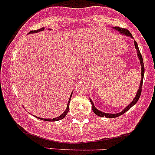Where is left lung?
Returning <instances> with one entry per match:
<instances>
[{
	"label": "left lung",
	"mask_w": 155,
	"mask_h": 155,
	"mask_svg": "<svg viewBox=\"0 0 155 155\" xmlns=\"http://www.w3.org/2000/svg\"><path fill=\"white\" fill-rule=\"evenodd\" d=\"M114 29H116L117 31H119L123 35H125V36H130V37H131L132 39H134L133 36H132L131 33L129 32V30H126L125 28H119V27H114ZM134 45H135V48H136L137 51V55H138V57H139V60H140V65H141V81H140V87H139V89H138V91H137V95L136 96H135V98H134L133 101H131L130 103V104L127 105V107L125 108V109L123 110L122 111V112L120 113H104V112H101V111L98 110V109H97L96 107H95V106H94V104L93 102L91 99L90 100V102L91 104H92V111H93L94 113H95V114L97 115V116H101V117H106V118H116V117H119V116H121V115H122L123 113H125L127 112V110H128L129 109H130V107H132L134 106V105L135 104L137 103V101L139 100V98H140V95H141V92H142V86H143V77H144V71H145V68H144V64H143V57H142L141 54H140V50H139V48H138V45H137V43L136 41H134Z\"/></svg>",
	"instance_id": "1"
}]
</instances>
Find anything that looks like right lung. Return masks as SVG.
I'll return each instance as SVG.
<instances>
[{
  "label": "right lung",
  "mask_w": 155,
  "mask_h": 155,
  "mask_svg": "<svg viewBox=\"0 0 155 155\" xmlns=\"http://www.w3.org/2000/svg\"><path fill=\"white\" fill-rule=\"evenodd\" d=\"M45 28H41V29H39V30H32V31L29 32L28 33H37V32H39L41 31V30H44ZM73 92V91H72ZM71 95H72V92H71V95H70V98H69V100H68V104H67V107L66 109V110L63 112V114L60 115V116H58V117H56V118H54V119H42V118H39V117H36L38 118V119H42V120H44V121H48V122H55V121H59L60 120V119H63V118H65V116H66V114L68 113V105H69V102H70V100H71Z\"/></svg>",
  "instance_id": "add662e5"
}]
</instances>
